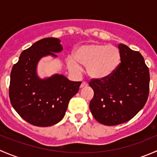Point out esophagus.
Wrapping results in <instances>:
<instances>
[{
	"label": "esophagus",
	"instance_id": "esophagus-1",
	"mask_svg": "<svg viewBox=\"0 0 157 157\" xmlns=\"http://www.w3.org/2000/svg\"><path fill=\"white\" fill-rule=\"evenodd\" d=\"M88 86L87 83H86V82H82V83H81V85H80V87L83 88V87H85V86Z\"/></svg>",
	"mask_w": 157,
	"mask_h": 157
}]
</instances>
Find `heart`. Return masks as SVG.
<instances>
[{
  "mask_svg": "<svg viewBox=\"0 0 157 157\" xmlns=\"http://www.w3.org/2000/svg\"><path fill=\"white\" fill-rule=\"evenodd\" d=\"M121 61V52L117 47L93 43L79 46L73 57L67 58V65L74 73L80 71V64L86 66L89 77L94 80H105L115 74Z\"/></svg>",
  "mask_w": 157,
  "mask_h": 157,
  "instance_id": "heart-1",
  "label": "heart"
}]
</instances>
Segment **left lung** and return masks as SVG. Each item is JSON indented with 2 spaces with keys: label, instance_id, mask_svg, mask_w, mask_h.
I'll return each instance as SVG.
<instances>
[{
  "label": "left lung",
  "instance_id": "left-lung-1",
  "mask_svg": "<svg viewBox=\"0 0 157 157\" xmlns=\"http://www.w3.org/2000/svg\"><path fill=\"white\" fill-rule=\"evenodd\" d=\"M118 48L121 61L115 74L89 83L94 91L90 112L96 121L108 126L134 118L144 106L150 89V72L141 54L124 44Z\"/></svg>",
  "mask_w": 157,
  "mask_h": 157
}]
</instances>
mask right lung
I'll list each match as a JSON object with an SVG mask.
<instances>
[{
  "mask_svg": "<svg viewBox=\"0 0 157 157\" xmlns=\"http://www.w3.org/2000/svg\"><path fill=\"white\" fill-rule=\"evenodd\" d=\"M57 38H45L23 51L10 73L9 96L16 112L33 125L48 127L64 118L69 101L81 82L71 81L62 74L42 79L37 65L45 56L57 58L63 50Z\"/></svg>",
  "mask_w": 157,
  "mask_h": 157,
  "instance_id": "1",
  "label": "right lung"
}]
</instances>
